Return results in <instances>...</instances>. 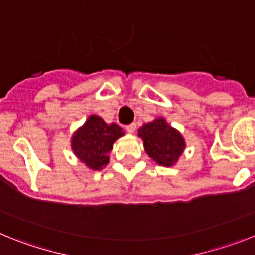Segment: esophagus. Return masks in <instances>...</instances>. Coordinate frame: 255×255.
Instances as JSON below:
<instances>
[{"label": "esophagus", "instance_id": "1", "mask_svg": "<svg viewBox=\"0 0 255 255\" xmlns=\"http://www.w3.org/2000/svg\"><path fill=\"white\" fill-rule=\"evenodd\" d=\"M136 128H137L136 123H130V125L126 126V129H127V132H129V133H133L134 130H136Z\"/></svg>", "mask_w": 255, "mask_h": 255}]
</instances>
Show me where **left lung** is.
Wrapping results in <instances>:
<instances>
[{
	"mask_svg": "<svg viewBox=\"0 0 255 255\" xmlns=\"http://www.w3.org/2000/svg\"><path fill=\"white\" fill-rule=\"evenodd\" d=\"M138 136L143 140L145 151L158 164L173 165L185 149V140L178 130L170 127L164 118H158L146 123L138 129Z\"/></svg>",
	"mask_w": 255,
	"mask_h": 255,
	"instance_id": "left-lung-1",
	"label": "left lung"
}]
</instances>
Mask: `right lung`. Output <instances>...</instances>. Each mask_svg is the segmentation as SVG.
<instances>
[{"instance_id": "obj_1", "label": "right lung", "mask_w": 255, "mask_h": 255, "mask_svg": "<svg viewBox=\"0 0 255 255\" xmlns=\"http://www.w3.org/2000/svg\"><path fill=\"white\" fill-rule=\"evenodd\" d=\"M123 134L118 125H108L100 117L90 115L85 125L73 134V151L91 169H103L109 163L108 154L112 151L113 143Z\"/></svg>"}]
</instances>
